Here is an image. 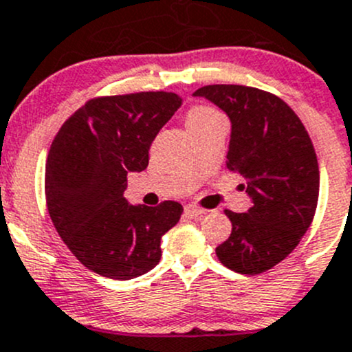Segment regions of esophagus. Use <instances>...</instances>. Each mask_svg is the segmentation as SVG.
I'll list each match as a JSON object with an SVG mask.
<instances>
[{
	"mask_svg": "<svg viewBox=\"0 0 352 352\" xmlns=\"http://www.w3.org/2000/svg\"><path fill=\"white\" fill-rule=\"evenodd\" d=\"M184 214H186L190 219H198L201 217V215L207 214V210L197 207V205H186V207H184Z\"/></svg>",
	"mask_w": 352,
	"mask_h": 352,
	"instance_id": "esophagus-1",
	"label": "esophagus"
}]
</instances>
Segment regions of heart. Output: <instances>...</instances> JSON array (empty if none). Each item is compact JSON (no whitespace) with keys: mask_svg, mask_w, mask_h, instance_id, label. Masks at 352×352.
<instances>
[{"mask_svg":"<svg viewBox=\"0 0 352 352\" xmlns=\"http://www.w3.org/2000/svg\"><path fill=\"white\" fill-rule=\"evenodd\" d=\"M215 114H217V113H215L214 109H208V107H195V109H191L190 114H188L186 124L191 123V121L207 120V118L215 116Z\"/></svg>","mask_w":352,"mask_h":352,"instance_id":"obj_1","label":"heart"}]
</instances>
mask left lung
<instances>
[{
  "label": "left lung",
  "instance_id": "left-lung-1",
  "mask_svg": "<svg viewBox=\"0 0 352 352\" xmlns=\"http://www.w3.org/2000/svg\"><path fill=\"white\" fill-rule=\"evenodd\" d=\"M193 97L228 114V168L241 173L252 200L243 214L226 210L232 231L217 258L238 274L265 272L299 245L315 215L320 173L308 131L283 99L253 87L207 85Z\"/></svg>",
  "mask_w": 352,
  "mask_h": 352
}]
</instances>
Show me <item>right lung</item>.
<instances>
[{
  "label": "right lung",
  "mask_w": 352,
  "mask_h": 352,
  "mask_svg": "<svg viewBox=\"0 0 352 352\" xmlns=\"http://www.w3.org/2000/svg\"><path fill=\"white\" fill-rule=\"evenodd\" d=\"M173 92L97 97L59 128L46 162L51 221L69 252L89 270L130 280L161 260V239L183 207L124 198L126 176L148 166V148L181 107Z\"/></svg>",
  "instance_id": "add662e5"
}]
</instances>
